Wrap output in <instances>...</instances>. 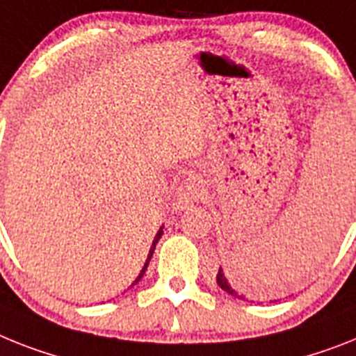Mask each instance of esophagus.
<instances>
[{"mask_svg":"<svg viewBox=\"0 0 356 356\" xmlns=\"http://www.w3.org/2000/svg\"><path fill=\"white\" fill-rule=\"evenodd\" d=\"M200 195V181L196 178H187L178 189V205L180 207H187L193 204Z\"/></svg>","mask_w":356,"mask_h":356,"instance_id":"1","label":"esophagus"}]
</instances>
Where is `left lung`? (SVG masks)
<instances>
[{"instance_id": "left-lung-1", "label": "left lung", "mask_w": 356, "mask_h": 356, "mask_svg": "<svg viewBox=\"0 0 356 356\" xmlns=\"http://www.w3.org/2000/svg\"><path fill=\"white\" fill-rule=\"evenodd\" d=\"M216 282H218V286L222 287L225 293H229L231 296H236V298H242V300L249 298V293H245L243 289H240V286H238L236 282H234L233 271L229 269L227 262H225V269H222V267L218 269V275H216Z\"/></svg>"}]
</instances>
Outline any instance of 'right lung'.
<instances>
[{
  "label": "right lung",
  "mask_w": 356,
  "mask_h": 356,
  "mask_svg": "<svg viewBox=\"0 0 356 356\" xmlns=\"http://www.w3.org/2000/svg\"><path fill=\"white\" fill-rule=\"evenodd\" d=\"M161 233H163V227H160V231H158V234H156V236H154V240H152L151 251H149V257H147V260H145V266H143V269H142V271H140V275H138V278H136V280H134V284H138V282L142 280L143 273H145L147 266H149V262H151V257H152V252H154V248H156V243H158V240H160ZM134 284H132V286H134Z\"/></svg>",
  "instance_id": "obj_1"
}]
</instances>
